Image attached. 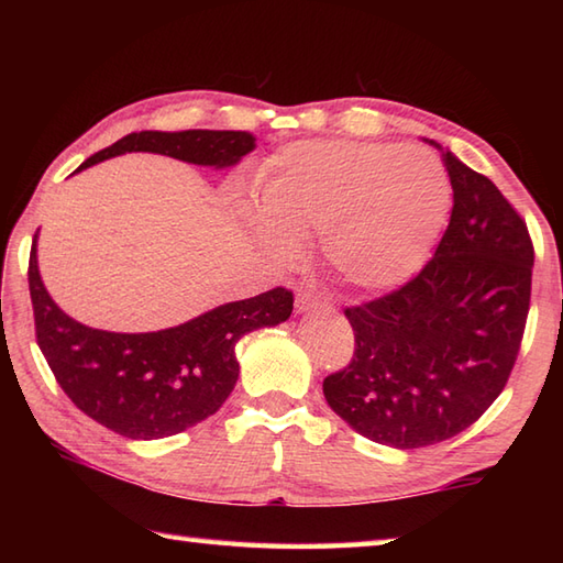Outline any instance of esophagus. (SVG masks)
I'll return each instance as SVG.
<instances>
[{
  "label": "esophagus",
  "instance_id": "esophagus-1",
  "mask_svg": "<svg viewBox=\"0 0 563 563\" xmlns=\"http://www.w3.org/2000/svg\"><path fill=\"white\" fill-rule=\"evenodd\" d=\"M295 307H297V312H312V309H321V312H329V309H331V305L327 300H321L319 295L309 292V290L297 292Z\"/></svg>",
  "mask_w": 563,
  "mask_h": 563
}]
</instances>
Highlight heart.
I'll list each match as a JSON object with an SVG mask.
<instances>
[{"mask_svg": "<svg viewBox=\"0 0 563 563\" xmlns=\"http://www.w3.org/2000/svg\"><path fill=\"white\" fill-rule=\"evenodd\" d=\"M450 178L421 147L312 140L285 147L258 184L251 220L273 256L321 232V256L357 290H391L423 266L450 212Z\"/></svg>", "mask_w": 563, "mask_h": 563, "instance_id": "heart-1", "label": "heart"}]
</instances>
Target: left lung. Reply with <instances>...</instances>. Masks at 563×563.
Instances as JSON below:
<instances>
[{
    "label": "left lung",
    "instance_id": "left-lung-1",
    "mask_svg": "<svg viewBox=\"0 0 563 563\" xmlns=\"http://www.w3.org/2000/svg\"><path fill=\"white\" fill-rule=\"evenodd\" d=\"M452 214L433 258L409 283L345 307L355 351L324 397L367 440L428 448L479 421L518 361L534 246L492 178L442 152Z\"/></svg>",
    "mask_w": 563,
    "mask_h": 563
}]
</instances>
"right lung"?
<instances>
[{"label": "right lung", "mask_w": 563, "mask_h": 563, "mask_svg": "<svg viewBox=\"0 0 563 563\" xmlns=\"http://www.w3.org/2000/svg\"><path fill=\"white\" fill-rule=\"evenodd\" d=\"M242 130H184L130 133L84 162L77 172L125 152L232 166L254 150ZM29 290L35 341L57 385L93 421L130 440H157L206 421L236 385V341L290 317L292 292L273 288L249 300L222 305L181 327L152 333H113L67 317L43 288L35 236L29 261Z\"/></svg>", "instance_id": "obj_1"}]
</instances>
